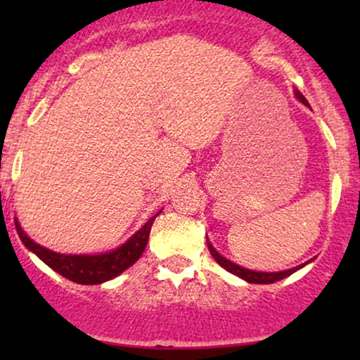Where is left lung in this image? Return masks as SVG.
<instances>
[{"mask_svg":"<svg viewBox=\"0 0 360 360\" xmlns=\"http://www.w3.org/2000/svg\"><path fill=\"white\" fill-rule=\"evenodd\" d=\"M295 96L298 98V100H300L301 103H303V105L309 106L308 101H307V98H304L303 94H301L298 89H295ZM206 238H208V237H206ZM206 242H208V250H210V254L213 255V259L217 260L218 264H220L223 269H226L229 272H232V274L238 276V278L243 279V281H247V283H250V284H272V283H276V281H281V279L288 278V276H291L292 272L300 271L301 267H304V266H307V264H309V262H311V260H313V259H311V260H309V262H304V264H301V266L292 267V269H288V271H278V272L252 271V269H247V267L238 266V264L232 262V260H230V259L223 257L220 252H218V250L214 249V247L212 245V242H210V240H206Z\"/></svg>","mask_w":360,"mask_h":360,"instance_id":"obj_1","label":"left lung"}]
</instances>
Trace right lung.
I'll use <instances>...</instances> for the list:
<instances>
[{"mask_svg": "<svg viewBox=\"0 0 360 360\" xmlns=\"http://www.w3.org/2000/svg\"><path fill=\"white\" fill-rule=\"evenodd\" d=\"M160 212L157 214H160ZM155 217H152L142 229H139L125 243H122L117 249L103 252V254L79 255L60 254V252H53L47 249V247H42L23 232L18 218H15V225L23 245L30 252H34L40 260H44L51 269L59 272L65 279L74 281L77 284H101L117 278L123 271H127L128 267L137 262L140 255L146 250L148 235H150L152 223H154Z\"/></svg>", "mask_w": 360, "mask_h": 360, "instance_id": "1", "label": "right lung"}]
</instances>
